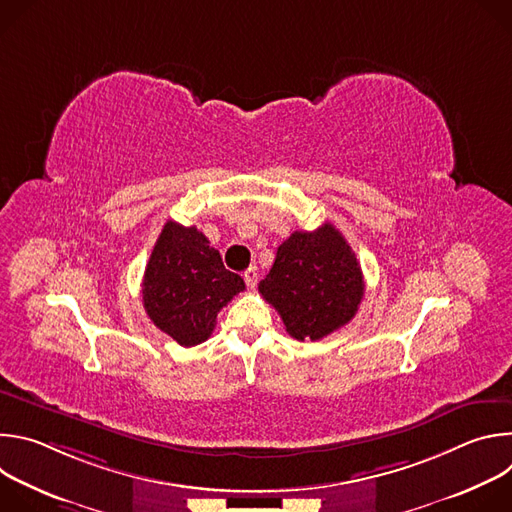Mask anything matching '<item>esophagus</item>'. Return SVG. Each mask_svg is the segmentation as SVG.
Segmentation results:
<instances>
[{"label": "esophagus", "instance_id": "34e87169", "mask_svg": "<svg viewBox=\"0 0 512 512\" xmlns=\"http://www.w3.org/2000/svg\"><path fill=\"white\" fill-rule=\"evenodd\" d=\"M243 279H245V283H247L249 289H255V285H257V267H249V269L243 273Z\"/></svg>", "mask_w": 512, "mask_h": 512}]
</instances>
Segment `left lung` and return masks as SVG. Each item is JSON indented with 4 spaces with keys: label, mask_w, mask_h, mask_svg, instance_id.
<instances>
[{
    "label": "left lung",
    "mask_w": 512,
    "mask_h": 512,
    "mask_svg": "<svg viewBox=\"0 0 512 512\" xmlns=\"http://www.w3.org/2000/svg\"><path fill=\"white\" fill-rule=\"evenodd\" d=\"M259 294L296 340H320L348 324L364 296L354 251L334 225L296 231L277 249Z\"/></svg>",
    "instance_id": "left-lung-1"
}]
</instances>
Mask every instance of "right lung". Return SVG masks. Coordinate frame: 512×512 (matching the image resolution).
<instances>
[{"label": "right lung", "mask_w": 512, "mask_h": 512, "mask_svg": "<svg viewBox=\"0 0 512 512\" xmlns=\"http://www.w3.org/2000/svg\"><path fill=\"white\" fill-rule=\"evenodd\" d=\"M243 289V277L225 269L196 227L168 221L145 265L141 296L150 320L188 348L212 334L218 312Z\"/></svg>", "instance_id": "1"}]
</instances>
